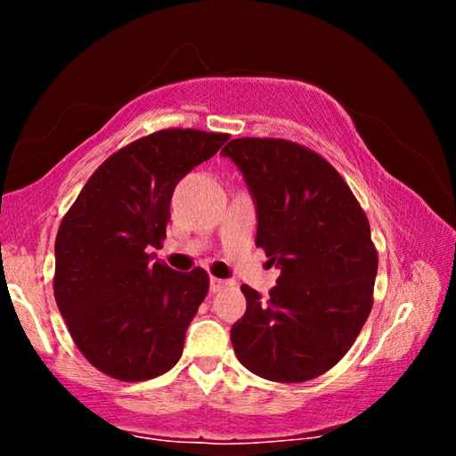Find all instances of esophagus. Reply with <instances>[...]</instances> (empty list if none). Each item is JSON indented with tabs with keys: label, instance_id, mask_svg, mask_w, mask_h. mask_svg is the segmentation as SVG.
I'll return each mask as SVG.
<instances>
[{
	"label": "esophagus",
	"instance_id": "esophagus-1",
	"mask_svg": "<svg viewBox=\"0 0 456 456\" xmlns=\"http://www.w3.org/2000/svg\"><path fill=\"white\" fill-rule=\"evenodd\" d=\"M229 281L227 280H221V277H211L209 280V288H211V291L215 293V291H219L221 288H225Z\"/></svg>",
	"mask_w": 456,
	"mask_h": 456
}]
</instances>
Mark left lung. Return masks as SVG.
I'll use <instances>...</instances> for the list:
<instances>
[{
  "label": "left lung",
  "instance_id": "8db88e82",
  "mask_svg": "<svg viewBox=\"0 0 456 456\" xmlns=\"http://www.w3.org/2000/svg\"><path fill=\"white\" fill-rule=\"evenodd\" d=\"M243 175L256 245L281 275L231 328L239 362L273 382H305L350 350L372 310L378 253L364 211L320 154L281 138H235L221 151Z\"/></svg>",
  "mask_w": 456,
  "mask_h": 456
}]
</instances>
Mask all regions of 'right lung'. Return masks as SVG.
<instances>
[{"label": "right lung", "mask_w": 456, "mask_h": 456, "mask_svg": "<svg viewBox=\"0 0 456 456\" xmlns=\"http://www.w3.org/2000/svg\"><path fill=\"white\" fill-rule=\"evenodd\" d=\"M227 134L159 130L106 159L56 235L53 296L92 366L125 382L151 380L179 362L184 331L209 289L197 267L152 261L167 237L175 187Z\"/></svg>", "instance_id": "right-lung-1"}]
</instances>
